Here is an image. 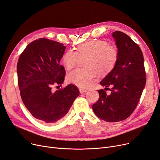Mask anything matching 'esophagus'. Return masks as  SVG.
<instances>
[{
  "label": "esophagus",
  "instance_id": "1",
  "mask_svg": "<svg viewBox=\"0 0 160 160\" xmlns=\"http://www.w3.org/2000/svg\"><path fill=\"white\" fill-rule=\"evenodd\" d=\"M80 90V93H84L87 92V89H84V88H80L79 89Z\"/></svg>",
  "mask_w": 160,
  "mask_h": 160
}]
</instances>
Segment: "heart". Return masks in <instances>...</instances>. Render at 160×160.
<instances>
[{
  "label": "heart",
  "mask_w": 160,
  "mask_h": 160,
  "mask_svg": "<svg viewBox=\"0 0 160 160\" xmlns=\"http://www.w3.org/2000/svg\"><path fill=\"white\" fill-rule=\"evenodd\" d=\"M86 57V67L78 68L67 76L69 82L80 88H87L92 85L97 72L104 75L112 71L119 57L118 48L105 40H92L80 45L76 51H67L63 58V65L68 70L76 65L79 58Z\"/></svg>",
  "instance_id": "1"
}]
</instances>
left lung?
Returning a JSON list of instances; mask_svg holds the SVG:
<instances>
[{"instance_id": "8db88e82", "label": "left lung", "mask_w": 160, "mask_h": 160, "mask_svg": "<svg viewBox=\"0 0 160 160\" xmlns=\"http://www.w3.org/2000/svg\"><path fill=\"white\" fill-rule=\"evenodd\" d=\"M119 50L114 68L101 82L111 92L99 89V98L92 105L95 115L107 122L126 120L133 113L146 84L144 57L141 48L126 34L112 33ZM105 88V89H106Z\"/></svg>"}]
</instances>
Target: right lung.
<instances>
[{
	"label": "right lung",
	"mask_w": 160,
	"mask_h": 160,
	"mask_svg": "<svg viewBox=\"0 0 160 160\" xmlns=\"http://www.w3.org/2000/svg\"><path fill=\"white\" fill-rule=\"evenodd\" d=\"M65 48L58 42L39 38L27 45L18 59L21 97L31 114L45 123L63 120L80 93L74 84L55 92L52 89L53 86H61L65 79V69L59 63Z\"/></svg>",
	"instance_id": "add662e5"
}]
</instances>
